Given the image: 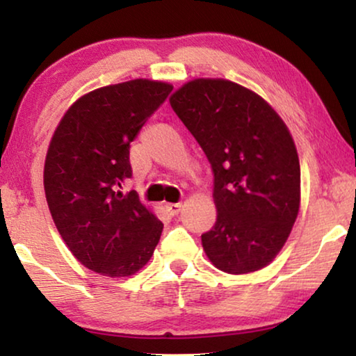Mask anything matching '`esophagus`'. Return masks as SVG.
Segmentation results:
<instances>
[{"label": "esophagus", "mask_w": 356, "mask_h": 356, "mask_svg": "<svg viewBox=\"0 0 356 356\" xmlns=\"http://www.w3.org/2000/svg\"><path fill=\"white\" fill-rule=\"evenodd\" d=\"M165 209H167V212L170 213V216H177V213L181 211V204H179V202L165 204Z\"/></svg>", "instance_id": "1"}]
</instances>
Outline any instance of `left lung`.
Returning <instances> with one entry per match:
<instances>
[{
    "label": "left lung",
    "mask_w": 356,
    "mask_h": 356,
    "mask_svg": "<svg viewBox=\"0 0 356 356\" xmlns=\"http://www.w3.org/2000/svg\"><path fill=\"white\" fill-rule=\"evenodd\" d=\"M170 105L207 155L217 222L201 236L217 269L248 274L274 261L300 211V160L284 120L227 79H194Z\"/></svg>",
    "instance_id": "1"
}]
</instances>
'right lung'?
I'll return each mask as SVG.
<instances>
[{"label":"right lung","instance_id":"1","mask_svg":"<svg viewBox=\"0 0 356 356\" xmlns=\"http://www.w3.org/2000/svg\"><path fill=\"white\" fill-rule=\"evenodd\" d=\"M173 86L134 79L100 87L70 106L48 145L43 186L63 241L97 274L128 277L147 264L163 223L123 194L129 144Z\"/></svg>","mask_w":356,"mask_h":356}]
</instances>
